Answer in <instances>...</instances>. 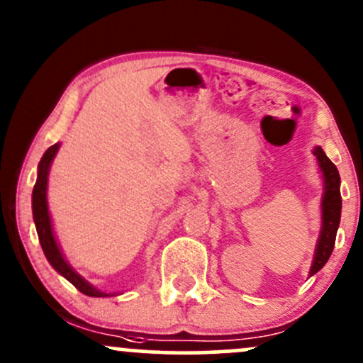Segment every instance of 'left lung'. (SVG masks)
Instances as JSON below:
<instances>
[{
	"mask_svg": "<svg viewBox=\"0 0 363 363\" xmlns=\"http://www.w3.org/2000/svg\"><path fill=\"white\" fill-rule=\"evenodd\" d=\"M314 155L318 157L319 167L324 174V184H326V191H324L323 198V230H320V237L318 242V249H315V257L312 262L311 277L318 273L324 264H326L329 256H331L333 247H335L336 232L340 227V216H341V194H340V174L336 165L326 157L323 148H315Z\"/></svg>",
	"mask_w": 363,
	"mask_h": 363,
	"instance_id": "8db88e82",
	"label": "left lung"
}]
</instances>
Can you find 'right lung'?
<instances>
[{"mask_svg": "<svg viewBox=\"0 0 363 363\" xmlns=\"http://www.w3.org/2000/svg\"><path fill=\"white\" fill-rule=\"evenodd\" d=\"M60 145H52L48 148V152L44 153V157L40 158L39 164V176H37V182L34 186V193H32V211H34V222L37 234H39L40 245H43V251L48 257V261L51 262V266L56 269L57 273H61L69 283H73L82 294L89 295V297H109V294H104V291L94 289L89 281H85L80 274H77L69 268L68 262L65 261L62 254L57 247L56 239H54L52 228H51V218H49L48 211V201H45V189H48V174L49 167H51V162L54 155H56Z\"/></svg>", "mask_w": 363, "mask_h": 363, "instance_id": "obj_1", "label": "right lung"}]
</instances>
